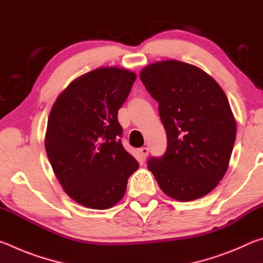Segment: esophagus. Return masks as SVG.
<instances>
[{
    "instance_id": "34e87169",
    "label": "esophagus",
    "mask_w": 263,
    "mask_h": 263,
    "mask_svg": "<svg viewBox=\"0 0 263 263\" xmlns=\"http://www.w3.org/2000/svg\"><path fill=\"white\" fill-rule=\"evenodd\" d=\"M139 153H140L141 159L145 160L146 158H147V155H148V148L147 147H141L139 149Z\"/></svg>"
}]
</instances>
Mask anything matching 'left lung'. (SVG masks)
Wrapping results in <instances>:
<instances>
[{
  "label": "left lung",
  "mask_w": 263,
  "mask_h": 263,
  "mask_svg": "<svg viewBox=\"0 0 263 263\" xmlns=\"http://www.w3.org/2000/svg\"><path fill=\"white\" fill-rule=\"evenodd\" d=\"M140 80L158 101L167 133L166 153L149 158L148 169L177 201L208 195L228 171L237 135L224 90L203 69L179 60L146 66Z\"/></svg>",
  "instance_id": "left-lung-1"
}]
</instances>
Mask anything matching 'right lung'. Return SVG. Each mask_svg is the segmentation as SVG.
Instances as JSON below:
<instances>
[{"instance_id": "obj_1", "label": "right lung", "mask_w": 263, "mask_h": 263, "mask_svg": "<svg viewBox=\"0 0 263 263\" xmlns=\"http://www.w3.org/2000/svg\"><path fill=\"white\" fill-rule=\"evenodd\" d=\"M136 79L125 68L94 69L70 82L51 109L48 160L65 193L86 208L104 210L117 204L139 167L123 147L117 118Z\"/></svg>"}]
</instances>
